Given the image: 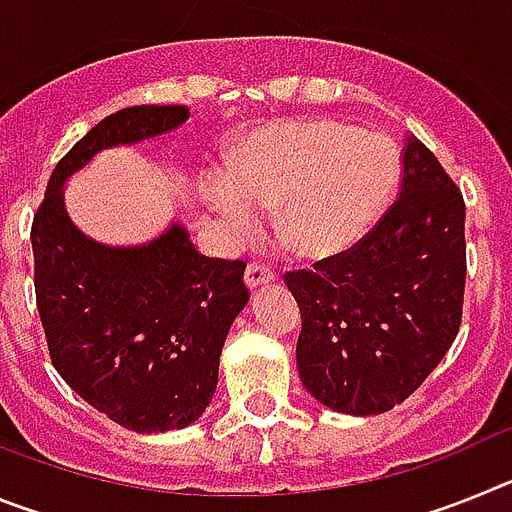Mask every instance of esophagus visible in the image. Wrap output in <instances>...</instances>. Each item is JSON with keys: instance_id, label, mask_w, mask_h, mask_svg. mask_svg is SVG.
Masks as SVG:
<instances>
[{"instance_id": "34e87169", "label": "esophagus", "mask_w": 512, "mask_h": 512, "mask_svg": "<svg viewBox=\"0 0 512 512\" xmlns=\"http://www.w3.org/2000/svg\"><path fill=\"white\" fill-rule=\"evenodd\" d=\"M277 279V274L269 269L266 264H261V261H251V264L246 266V284L248 287H259V284H269Z\"/></svg>"}]
</instances>
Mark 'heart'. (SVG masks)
<instances>
[{
  "label": "heart",
  "instance_id": "b5f03b06",
  "mask_svg": "<svg viewBox=\"0 0 512 512\" xmlns=\"http://www.w3.org/2000/svg\"><path fill=\"white\" fill-rule=\"evenodd\" d=\"M400 161L377 133L330 120L264 125L243 140L228 179L210 202L235 233L253 228L251 202H277V230L302 256H330L354 246L390 202Z\"/></svg>",
  "mask_w": 512,
  "mask_h": 512
}]
</instances>
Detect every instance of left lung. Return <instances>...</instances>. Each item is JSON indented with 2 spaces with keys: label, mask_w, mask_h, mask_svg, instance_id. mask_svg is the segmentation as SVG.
Here are the masks:
<instances>
[{
  "label": "left lung",
  "mask_w": 512,
  "mask_h": 512,
  "mask_svg": "<svg viewBox=\"0 0 512 512\" xmlns=\"http://www.w3.org/2000/svg\"><path fill=\"white\" fill-rule=\"evenodd\" d=\"M464 197L405 135L397 200L346 251L284 274L302 312L297 369L325 408L379 415L408 400L461 325Z\"/></svg>",
  "instance_id": "1"
}]
</instances>
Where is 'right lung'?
I'll return each mask as SVG.
<instances>
[{"instance_id": "obj_1", "label": "right lung", "mask_w": 512, "mask_h": 512, "mask_svg": "<svg viewBox=\"0 0 512 512\" xmlns=\"http://www.w3.org/2000/svg\"><path fill=\"white\" fill-rule=\"evenodd\" d=\"M184 104H140L97 122L56 164L33 217L35 300L56 372L112 423L138 433L184 428L205 413L235 315L243 261L202 256L179 223L143 246L81 233L63 182L102 148L179 128Z\"/></svg>"}]
</instances>
